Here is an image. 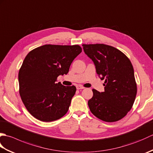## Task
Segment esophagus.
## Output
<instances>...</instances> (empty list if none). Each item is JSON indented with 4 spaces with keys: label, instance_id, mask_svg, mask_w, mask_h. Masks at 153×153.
Segmentation results:
<instances>
[{
    "label": "esophagus",
    "instance_id": "1",
    "mask_svg": "<svg viewBox=\"0 0 153 153\" xmlns=\"http://www.w3.org/2000/svg\"><path fill=\"white\" fill-rule=\"evenodd\" d=\"M76 88H77V89L79 90V89H85V87H83L82 86V85H77V86H76Z\"/></svg>",
    "mask_w": 153,
    "mask_h": 153
}]
</instances>
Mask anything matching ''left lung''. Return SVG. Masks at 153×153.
I'll list each match as a JSON object with an SVG mask.
<instances>
[{
    "label": "left lung",
    "mask_w": 153,
    "mask_h": 153,
    "mask_svg": "<svg viewBox=\"0 0 153 153\" xmlns=\"http://www.w3.org/2000/svg\"><path fill=\"white\" fill-rule=\"evenodd\" d=\"M82 46L84 53L95 64L99 77L105 80V91L93 89V97L88 101L91 112L105 122L118 121L131 110L137 94L131 62L122 52L109 45Z\"/></svg>",
    "instance_id": "left-lung-1"
}]
</instances>
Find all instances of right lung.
<instances>
[{"label": "right lung", "mask_w": 153, "mask_h": 153, "mask_svg": "<svg viewBox=\"0 0 153 153\" xmlns=\"http://www.w3.org/2000/svg\"><path fill=\"white\" fill-rule=\"evenodd\" d=\"M79 45H45L25 56L19 71V95L28 112L37 120L52 122L67 113L76 87L57 83L82 53Z\"/></svg>", "instance_id": "1"}]
</instances>
